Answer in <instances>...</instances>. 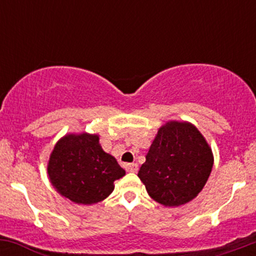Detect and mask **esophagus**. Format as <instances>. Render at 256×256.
<instances>
[{
	"label": "esophagus",
	"instance_id": "34e87169",
	"mask_svg": "<svg viewBox=\"0 0 256 256\" xmlns=\"http://www.w3.org/2000/svg\"><path fill=\"white\" fill-rule=\"evenodd\" d=\"M125 170L128 172L131 173H136L138 171V165L137 164H126L125 165Z\"/></svg>",
	"mask_w": 256,
	"mask_h": 256
}]
</instances>
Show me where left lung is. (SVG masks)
<instances>
[{
  "label": "left lung",
  "instance_id": "left-lung-1",
  "mask_svg": "<svg viewBox=\"0 0 256 256\" xmlns=\"http://www.w3.org/2000/svg\"><path fill=\"white\" fill-rule=\"evenodd\" d=\"M213 161L212 149L196 126L173 120L158 128L138 177L152 200L178 207L204 189Z\"/></svg>",
  "mask_w": 256,
  "mask_h": 256
}]
</instances>
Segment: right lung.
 I'll return each instance as SVG.
<instances>
[{
  "mask_svg": "<svg viewBox=\"0 0 256 256\" xmlns=\"http://www.w3.org/2000/svg\"><path fill=\"white\" fill-rule=\"evenodd\" d=\"M46 170L58 192L78 204L104 201L114 190V182L125 176L116 158L100 146L98 134L86 132L61 138Z\"/></svg>",
  "mask_w": 256,
  "mask_h": 256,
  "instance_id": "obj_1",
  "label": "right lung"
}]
</instances>
